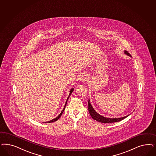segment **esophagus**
<instances>
[{"mask_svg": "<svg viewBox=\"0 0 156 156\" xmlns=\"http://www.w3.org/2000/svg\"><path fill=\"white\" fill-rule=\"evenodd\" d=\"M87 80V76L85 75H82L80 77V80L81 82L84 83V82H86Z\"/></svg>", "mask_w": 156, "mask_h": 156, "instance_id": "34e87169", "label": "esophagus"}]
</instances>
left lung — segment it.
<instances>
[{
  "instance_id": "1",
  "label": "left lung",
  "mask_w": 156,
  "mask_h": 156,
  "mask_svg": "<svg viewBox=\"0 0 156 156\" xmlns=\"http://www.w3.org/2000/svg\"><path fill=\"white\" fill-rule=\"evenodd\" d=\"M125 53L127 55H129V56H130L131 57V55H130V54L126 50L125 51ZM88 111H89V112H90V114L91 117L96 121H98L99 122H101V123H114V122H119V121L123 120V119L126 118V117H127L128 116L127 115L126 116H124V117H122V118H106V117H104L103 116L99 115L98 113H97L96 112L95 110L93 108L92 106L90 104V100L88 101Z\"/></svg>"
}]
</instances>
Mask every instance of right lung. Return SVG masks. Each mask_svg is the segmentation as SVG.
Segmentation results:
<instances>
[{
  "mask_svg": "<svg viewBox=\"0 0 156 156\" xmlns=\"http://www.w3.org/2000/svg\"><path fill=\"white\" fill-rule=\"evenodd\" d=\"M73 88H72L71 90H70V93H69V95L68 96V99H67V100H66V105H65V106H64V108H63V110H62L61 111V112L60 114H59V115L58 116H57L55 118V119H52V120H51L50 121H48V122H46L45 123H51V122H55V121H57L61 117V115L62 114V113H63V112H64V111L65 110V108H66V103H67V101L68 100V99H69V96H70V95H71V94L72 93V92L73 91Z\"/></svg>",
  "mask_w": 156,
  "mask_h": 156,
  "instance_id": "right-lung-1",
  "label": "right lung"
}]
</instances>
